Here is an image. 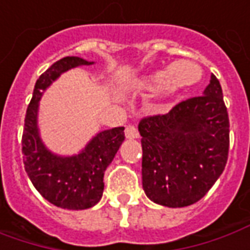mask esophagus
Segmentation results:
<instances>
[{
	"instance_id": "34e87169",
	"label": "esophagus",
	"mask_w": 250,
	"mask_h": 250,
	"mask_svg": "<svg viewBox=\"0 0 250 250\" xmlns=\"http://www.w3.org/2000/svg\"><path fill=\"white\" fill-rule=\"evenodd\" d=\"M125 137L127 138H137L138 137V130H137V127L132 125H128L125 127Z\"/></svg>"
}]
</instances>
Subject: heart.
<instances>
[{"label":"heart","mask_w":250,"mask_h":250,"mask_svg":"<svg viewBox=\"0 0 250 250\" xmlns=\"http://www.w3.org/2000/svg\"><path fill=\"white\" fill-rule=\"evenodd\" d=\"M188 63L189 64V66L187 65ZM197 69H199L198 71H196ZM198 72L200 68L196 64L190 61H178L166 69L157 71L156 74L149 76L146 79V84L152 89L166 87L168 91H174L181 86H186L194 82L198 76Z\"/></svg>","instance_id":"b5f03b06"}]
</instances>
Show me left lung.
Here are the masks:
<instances>
[{"mask_svg":"<svg viewBox=\"0 0 250 250\" xmlns=\"http://www.w3.org/2000/svg\"><path fill=\"white\" fill-rule=\"evenodd\" d=\"M138 130L146 196L169 208L197 203L218 181L229 157L230 123L218 78L210 75L204 96L141 119Z\"/></svg>","mask_w":250,"mask_h":250,"instance_id":"1","label":"left lung"}]
</instances>
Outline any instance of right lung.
Returning a JSON list of instances; mask_svg holds the SVG:
<instances>
[{
  "label": "right lung",
  "mask_w": 250,
  "mask_h": 250,
  "mask_svg": "<svg viewBox=\"0 0 250 250\" xmlns=\"http://www.w3.org/2000/svg\"><path fill=\"white\" fill-rule=\"evenodd\" d=\"M93 62L68 56L56 61L38 78L25 112L21 152L25 172L45 200L64 209H87L96 205L104 191V172L125 141V127L97 134L82 150L71 157H60L43 146L37 127L38 101L42 91L68 69Z\"/></svg>",
  "instance_id": "obj_1"
}]
</instances>
